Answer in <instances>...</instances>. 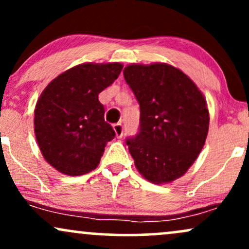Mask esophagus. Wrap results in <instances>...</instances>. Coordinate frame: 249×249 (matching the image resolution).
<instances>
[{
  "mask_svg": "<svg viewBox=\"0 0 249 249\" xmlns=\"http://www.w3.org/2000/svg\"><path fill=\"white\" fill-rule=\"evenodd\" d=\"M113 131H115L116 136L118 138H122L123 137V132H124V127H123L122 123H117V124H113Z\"/></svg>",
  "mask_w": 249,
  "mask_h": 249,
  "instance_id": "34e87169",
  "label": "esophagus"
}]
</instances>
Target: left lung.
Returning a JSON list of instances; mask_svg holds the SVG:
<instances>
[{"instance_id":"1","label":"left lung","mask_w":249,"mask_h":249,"mask_svg":"<svg viewBox=\"0 0 249 249\" xmlns=\"http://www.w3.org/2000/svg\"><path fill=\"white\" fill-rule=\"evenodd\" d=\"M123 72L141 105L139 133L126 141L136 168L153 184L172 182L206 142V99L190 77L166 63L130 64Z\"/></svg>"}]
</instances>
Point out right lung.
Instances as JSON below:
<instances>
[{
	"instance_id": "add662e5",
	"label": "right lung",
	"mask_w": 249,
	"mask_h": 249,
	"mask_svg": "<svg viewBox=\"0 0 249 249\" xmlns=\"http://www.w3.org/2000/svg\"><path fill=\"white\" fill-rule=\"evenodd\" d=\"M122 69L117 62L83 63L43 90L35 107V136L44 159L58 172L82 176L98 166L107 142L116 136L104 121L98 95Z\"/></svg>"
}]
</instances>
